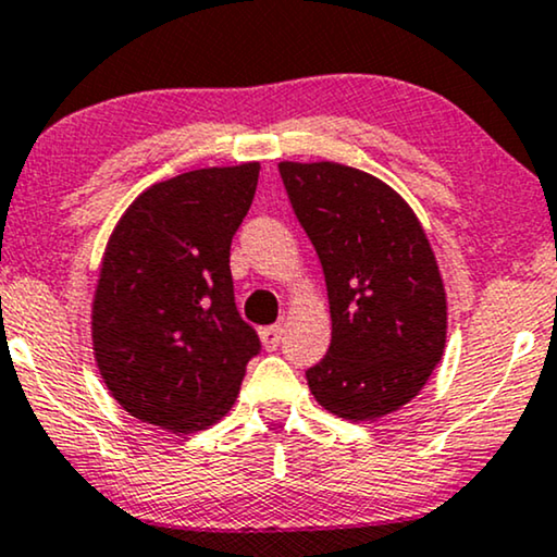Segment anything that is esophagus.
I'll return each instance as SVG.
<instances>
[{
	"label": "esophagus",
	"instance_id": "1",
	"mask_svg": "<svg viewBox=\"0 0 557 557\" xmlns=\"http://www.w3.org/2000/svg\"><path fill=\"white\" fill-rule=\"evenodd\" d=\"M259 339H262L267 349H277L280 342H283V326H280V323H274V326L259 329Z\"/></svg>",
	"mask_w": 557,
	"mask_h": 557
}]
</instances>
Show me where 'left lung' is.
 Returning <instances> with one entry per match:
<instances>
[{"mask_svg": "<svg viewBox=\"0 0 557 557\" xmlns=\"http://www.w3.org/2000/svg\"><path fill=\"white\" fill-rule=\"evenodd\" d=\"M280 177L329 293L331 347L308 388L349 421L398 411L447 339L445 285L417 213L383 180L336 161H280Z\"/></svg>", "mask_w": 557, "mask_h": 557, "instance_id": "obj_1", "label": "left lung"}]
</instances>
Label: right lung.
I'll return each mask as SVG.
<instances>
[{"instance_id": "1", "label": "right lung", "mask_w": 557, "mask_h": 557, "mask_svg": "<svg viewBox=\"0 0 557 557\" xmlns=\"http://www.w3.org/2000/svg\"><path fill=\"white\" fill-rule=\"evenodd\" d=\"M259 161L157 182L131 202L104 249L91 344L131 417L174 434L226 417L257 331L236 311L231 238L257 193Z\"/></svg>"}]
</instances>
